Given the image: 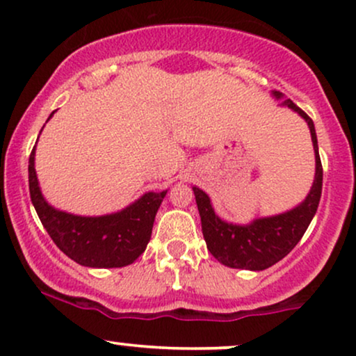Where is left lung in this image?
<instances>
[{"mask_svg": "<svg viewBox=\"0 0 356 356\" xmlns=\"http://www.w3.org/2000/svg\"><path fill=\"white\" fill-rule=\"evenodd\" d=\"M275 97L281 99V93L275 92ZM283 105L295 110L308 122L314 159H316V174H314L313 187L300 206L284 212V214L256 219L246 226H238V224L224 222L222 219H219L212 209L206 192L197 187H192L199 216H201L202 234L207 249L219 263L229 268L263 271L283 259L296 246L298 241L303 238L314 212L318 209V204H320L323 167L320 154H318V140L313 120L296 104H293V100H284Z\"/></svg>", "mask_w": 356, "mask_h": 356, "instance_id": "obj_1", "label": "left lung"}]
</instances>
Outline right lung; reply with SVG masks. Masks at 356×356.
Here are the masks:
<instances>
[{"instance_id": "right-lung-1", "label": "right lung", "mask_w": 356, "mask_h": 356, "mask_svg": "<svg viewBox=\"0 0 356 356\" xmlns=\"http://www.w3.org/2000/svg\"><path fill=\"white\" fill-rule=\"evenodd\" d=\"M28 182L36 214L53 243L75 263L88 268L132 264L145 251L155 214L167 194V191L147 192L127 209L100 218H81L56 211L44 201L40 191L35 172V149L28 162Z\"/></svg>"}]
</instances>
